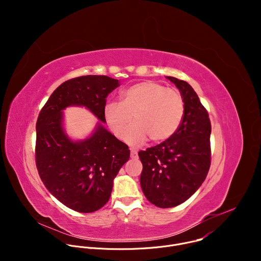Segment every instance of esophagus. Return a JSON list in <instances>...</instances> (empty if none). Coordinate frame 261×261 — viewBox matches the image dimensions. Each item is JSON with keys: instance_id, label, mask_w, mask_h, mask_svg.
<instances>
[{"instance_id": "esophagus-1", "label": "esophagus", "mask_w": 261, "mask_h": 261, "mask_svg": "<svg viewBox=\"0 0 261 261\" xmlns=\"http://www.w3.org/2000/svg\"><path fill=\"white\" fill-rule=\"evenodd\" d=\"M130 156H131V158H132V159H135V158H137V151H136V150H131Z\"/></svg>"}]
</instances>
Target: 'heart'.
I'll return each mask as SVG.
<instances>
[{"instance_id":"1","label":"heart","mask_w":261,"mask_h":261,"mask_svg":"<svg viewBox=\"0 0 261 261\" xmlns=\"http://www.w3.org/2000/svg\"><path fill=\"white\" fill-rule=\"evenodd\" d=\"M120 100L105 104L104 118L111 132L120 139H125L127 135L126 141L132 145L142 143L147 136L154 141L169 138L184 118L181 95L153 81L140 82L123 90ZM132 114L136 123L128 130Z\"/></svg>"}]
</instances>
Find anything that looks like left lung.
Wrapping results in <instances>:
<instances>
[{
  "mask_svg": "<svg viewBox=\"0 0 261 261\" xmlns=\"http://www.w3.org/2000/svg\"><path fill=\"white\" fill-rule=\"evenodd\" d=\"M180 92L182 121L175 133L156 146L140 151V186L146 199L158 207L176 206L190 198L205 179L211 165V121L193 88L166 76Z\"/></svg>",
  "mask_w": 261,
  "mask_h": 261,
  "instance_id": "left-lung-1",
  "label": "left lung"
}]
</instances>
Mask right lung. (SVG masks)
I'll use <instances>...</instances> for the list:
<instances>
[{"label": "right lung", "instance_id": "obj_1", "mask_svg": "<svg viewBox=\"0 0 261 261\" xmlns=\"http://www.w3.org/2000/svg\"><path fill=\"white\" fill-rule=\"evenodd\" d=\"M119 86L106 75L69 80L50 95L37 120V169L47 190L73 211L93 213L104 206L130 158L128 145L100 123L106 122V97ZM69 106H84L101 121L88 139L74 142L65 134L62 110Z\"/></svg>", "mask_w": 261, "mask_h": 261}]
</instances>
